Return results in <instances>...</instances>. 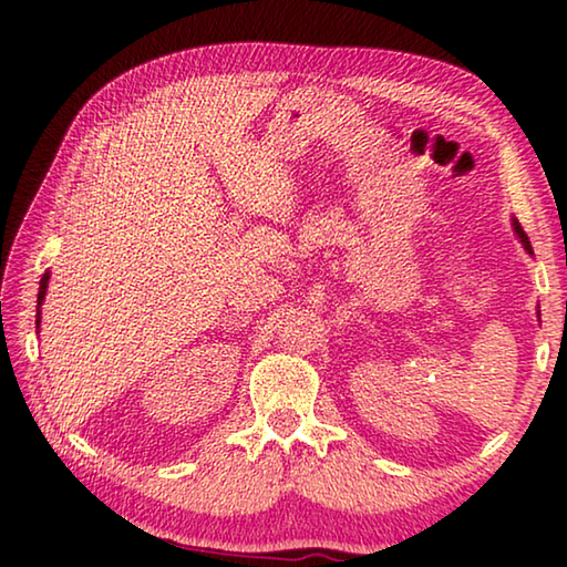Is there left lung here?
Returning a JSON list of instances; mask_svg holds the SVG:
<instances>
[{
    "label": "left lung",
    "instance_id": "8db88e82",
    "mask_svg": "<svg viewBox=\"0 0 567 567\" xmlns=\"http://www.w3.org/2000/svg\"><path fill=\"white\" fill-rule=\"evenodd\" d=\"M513 227H515V235H517V237H520V243H523V247L527 249V255H533L530 239H527V235L523 233V227H520V223H517V219H513ZM537 318H540V315H537Z\"/></svg>",
    "mask_w": 567,
    "mask_h": 567
}]
</instances>
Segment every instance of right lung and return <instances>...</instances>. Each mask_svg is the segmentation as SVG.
Wrapping results in <instances>:
<instances>
[{"label": "right lung", "instance_id": "obj_1", "mask_svg": "<svg viewBox=\"0 0 567 567\" xmlns=\"http://www.w3.org/2000/svg\"><path fill=\"white\" fill-rule=\"evenodd\" d=\"M47 280H50V275H44L42 282H40V297H37V302H40V305H42L44 295H47ZM37 328H40V312H37Z\"/></svg>", "mask_w": 567, "mask_h": 567}]
</instances>
